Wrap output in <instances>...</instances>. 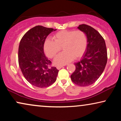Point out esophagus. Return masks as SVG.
Here are the masks:
<instances>
[{"label":"esophagus","instance_id":"esophagus-1","mask_svg":"<svg viewBox=\"0 0 121 121\" xmlns=\"http://www.w3.org/2000/svg\"><path fill=\"white\" fill-rule=\"evenodd\" d=\"M57 68L58 69H60V68H62L63 67V65H57Z\"/></svg>","mask_w":121,"mask_h":121}]
</instances>
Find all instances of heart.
<instances>
[{
    "label": "heart",
    "mask_w": 121,
    "mask_h": 121,
    "mask_svg": "<svg viewBox=\"0 0 121 121\" xmlns=\"http://www.w3.org/2000/svg\"><path fill=\"white\" fill-rule=\"evenodd\" d=\"M53 41L47 39L44 43V51L48 57L52 58L62 48L63 52L54 60L57 65L65 64L75 59H79L85 53L87 39L85 32L81 30H62L53 36Z\"/></svg>",
    "instance_id": "obj_1"
}]
</instances>
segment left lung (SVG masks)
Returning a JSON list of instances; mask_svg holds the SVG:
<instances>
[{
    "instance_id": "left-lung-1",
    "label": "left lung",
    "mask_w": 121,
    "mask_h": 121,
    "mask_svg": "<svg viewBox=\"0 0 121 121\" xmlns=\"http://www.w3.org/2000/svg\"><path fill=\"white\" fill-rule=\"evenodd\" d=\"M78 29L85 32L87 45L82 59L74 64L75 70L70 77L74 84L86 86L94 83L103 73L107 60V49L104 38L93 27L82 24Z\"/></svg>"
}]
</instances>
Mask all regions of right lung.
<instances>
[{"label":"right lung","instance_id":"add662e5","mask_svg":"<svg viewBox=\"0 0 121 121\" xmlns=\"http://www.w3.org/2000/svg\"><path fill=\"white\" fill-rule=\"evenodd\" d=\"M56 29L36 26L24 35L19 44L18 60L27 82L38 87H48L56 82L59 70L50 67L51 60L44 53L46 38Z\"/></svg>","mask_w":121,"mask_h":121}]
</instances>
